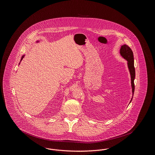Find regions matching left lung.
Wrapping results in <instances>:
<instances>
[{
    "label": "left lung",
    "instance_id": "left-lung-1",
    "mask_svg": "<svg viewBox=\"0 0 155 155\" xmlns=\"http://www.w3.org/2000/svg\"><path fill=\"white\" fill-rule=\"evenodd\" d=\"M120 55L127 61V66L130 74L131 78V85L132 89V96H134V80L135 78V69L134 66V53L132 49L126 45H124L121 46L120 50ZM133 97L130 102H131Z\"/></svg>",
    "mask_w": 155,
    "mask_h": 155
}]
</instances>
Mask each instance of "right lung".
Returning <instances> with one entry per match:
<instances>
[{"instance_id": "right-lung-1", "label": "right lung", "mask_w": 155, "mask_h": 155, "mask_svg": "<svg viewBox=\"0 0 155 155\" xmlns=\"http://www.w3.org/2000/svg\"><path fill=\"white\" fill-rule=\"evenodd\" d=\"M24 56H25V55H23V56H22V57H21V60H22V59H23V58H24Z\"/></svg>"}]
</instances>
